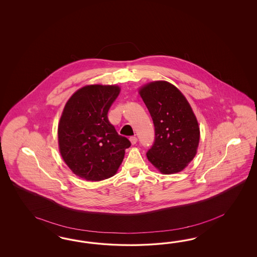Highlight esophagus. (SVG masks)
Masks as SVG:
<instances>
[{
  "instance_id": "esophagus-1",
  "label": "esophagus",
  "mask_w": 257,
  "mask_h": 257,
  "mask_svg": "<svg viewBox=\"0 0 257 257\" xmlns=\"http://www.w3.org/2000/svg\"><path fill=\"white\" fill-rule=\"evenodd\" d=\"M130 141H131V143H132L133 145H135V144L138 142V139H137L136 137H131V138H130Z\"/></svg>"
}]
</instances>
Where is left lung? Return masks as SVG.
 <instances>
[{"mask_svg":"<svg viewBox=\"0 0 257 257\" xmlns=\"http://www.w3.org/2000/svg\"><path fill=\"white\" fill-rule=\"evenodd\" d=\"M140 96L155 125V142L148 160L164 174L183 171L197 153L200 128L185 96L176 86L156 81L143 86Z\"/></svg>","mask_w":257,"mask_h":257,"instance_id":"1","label":"left lung"}]
</instances>
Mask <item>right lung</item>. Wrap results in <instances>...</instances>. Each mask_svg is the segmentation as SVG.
<instances>
[{
  "label": "right lung",
  "mask_w": 257,
  "mask_h": 257,
  "mask_svg": "<svg viewBox=\"0 0 257 257\" xmlns=\"http://www.w3.org/2000/svg\"><path fill=\"white\" fill-rule=\"evenodd\" d=\"M118 93L117 86H84L63 110L58 125L60 154L73 173L83 179L101 181L113 176L123 160L125 149L131 146L107 117Z\"/></svg>",
  "instance_id": "obj_1"
}]
</instances>
